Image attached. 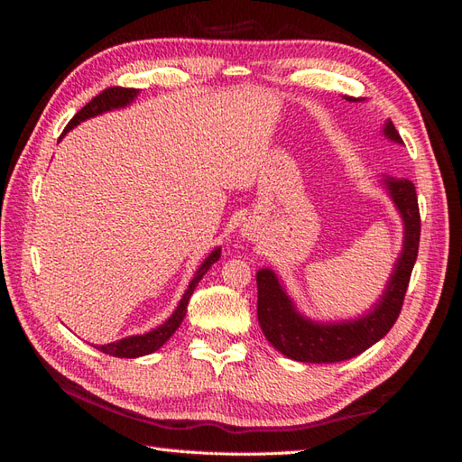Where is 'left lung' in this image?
<instances>
[{
	"label": "left lung",
	"mask_w": 462,
	"mask_h": 462,
	"mask_svg": "<svg viewBox=\"0 0 462 462\" xmlns=\"http://www.w3.org/2000/svg\"><path fill=\"white\" fill-rule=\"evenodd\" d=\"M349 103L365 101L361 97H346ZM383 134L391 143L403 144L395 125L387 121ZM385 189L393 199L397 210L403 218L405 238L403 250L397 258L395 270L391 273L383 296L365 316L349 321L319 323L303 318L293 306L291 298L283 290L280 278L270 268H262L256 273L258 282V321L263 336L283 356L301 363H336L359 356L369 349L373 343L387 336V331L397 321L403 300L409 288L411 272H413L419 238H420V216L415 184L407 179L389 176Z\"/></svg>",
	"instance_id": "8db88e82"
}]
</instances>
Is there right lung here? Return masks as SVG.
Listing matches in <instances>:
<instances>
[{
    "instance_id": "obj_1",
    "label": "right lung",
    "mask_w": 462,
    "mask_h": 462,
    "mask_svg": "<svg viewBox=\"0 0 462 462\" xmlns=\"http://www.w3.org/2000/svg\"><path fill=\"white\" fill-rule=\"evenodd\" d=\"M139 95V89H126V87H109V89L101 91L97 97L87 103L83 109L77 113L69 125L65 126V131H71L73 126H77L79 123L91 119V116L97 115H103L106 111H113V109H121V106H126L129 103L134 101V97ZM61 134V136H63ZM220 260V248H214L210 252V256L202 262V266L196 270L194 278L189 283V290L184 291V296L180 300L179 306H176L172 316L166 319L162 326L151 329L149 333H143V336H131V337H125L119 341H113V343H106V346H101L99 349L106 356H113V357H141V356H149V353H154L156 349H161L166 341L171 339L172 333L179 329V326L182 323L184 316H186V306H189V300L194 293L196 286H199V282L202 280V276L206 272L210 270V266L214 262Z\"/></svg>"
}]
</instances>
